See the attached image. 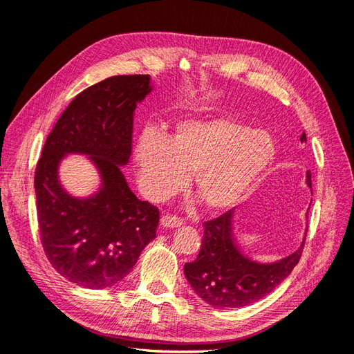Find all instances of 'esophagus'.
I'll return each instance as SVG.
<instances>
[{"label":"esophagus","mask_w":354,"mask_h":354,"mask_svg":"<svg viewBox=\"0 0 354 354\" xmlns=\"http://www.w3.org/2000/svg\"><path fill=\"white\" fill-rule=\"evenodd\" d=\"M160 224H162V226L167 229H174V227L181 226V224H183V220L176 217V216H168L167 214V216L160 218Z\"/></svg>","instance_id":"1"}]
</instances>
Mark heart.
<instances>
[{
  "mask_svg": "<svg viewBox=\"0 0 354 354\" xmlns=\"http://www.w3.org/2000/svg\"><path fill=\"white\" fill-rule=\"evenodd\" d=\"M276 158L273 137L230 118L181 120L162 137L146 131L134 160L138 185L152 201L176 194L186 183L211 211L233 207Z\"/></svg>",
  "mask_w": 354,
  "mask_h": 354,
  "instance_id": "1",
  "label": "heart"
}]
</instances>
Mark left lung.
Segmentation results:
<instances>
[{"mask_svg": "<svg viewBox=\"0 0 354 354\" xmlns=\"http://www.w3.org/2000/svg\"><path fill=\"white\" fill-rule=\"evenodd\" d=\"M301 143L307 138L303 133ZM306 183L312 189V174ZM234 209L203 223V238L195 261L185 264V276L192 289L214 307L238 308L252 304L282 283L303 254L306 234L299 248L274 263H257L243 255L233 236Z\"/></svg>", "mask_w": 354, "mask_h": 354, "instance_id": "1", "label": "left lung"}]
</instances>
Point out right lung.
<instances>
[{"mask_svg": "<svg viewBox=\"0 0 354 354\" xmlns=\"http://www.w3.org/2000/svg\"><path fill=\"white\" fill-rule=\"evenodd\" d=\"M152 91L149 75H118L75 97L48 134L35 169L39 236L57 273L82 288L103 289L131 272L155 239L159 211L137 199L121 167L128 164L137 103ZM87 154L102 185L88 198L61 187L58 164Z\"/></svg>", "mask_w": 354, "mask_h": 354, "instance_id": "1", "label": "right lung"}]
</instances>
